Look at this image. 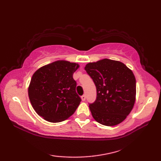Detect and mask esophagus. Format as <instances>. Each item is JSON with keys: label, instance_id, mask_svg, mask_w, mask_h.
<instances>
[{"label": "esophagus", "instance_id": "esophagus-1", "mask_svg": "<svg viewBox=\"0 0 161 161\" xmlns=\"http://www.w3.org/2000/svg\"><path fill=\"white\" fill-rule=\"evenodd\" d=\"M81 100L85 101V100H86V95H82V96L81 97Z\"/></svg>", "mask_w": 161, "mask_h": 161}]
</instances>
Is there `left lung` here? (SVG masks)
Segmentation results:
<instances>
[{"label":"left lung","mask_w":161,"mask_h":161,"mask_svg":"<svg viewBox=\"0 0 161 161\" xmlns=\"http://www.w3.org/2000/svg\"><path fill=\"white\" fill-rule=\"evenodd\" d=\"M84 69L97 89L96 100L89 104L93 118L110 126L124 121L136 100V81L131 70L120 61L108 59L88 63Z\"/></svg>","instance_id":"1"}]
</instances>
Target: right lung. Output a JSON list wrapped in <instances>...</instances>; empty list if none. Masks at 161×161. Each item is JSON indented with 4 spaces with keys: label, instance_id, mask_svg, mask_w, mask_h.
<instances>
[{
    "label": "right lung",
    "instance_id": "obj_1",
    "mask_svg": "<svg viewBox=\"0 0 161 161\" xmlns=\"http://www.w3.org/2000/svg\"><path fill=\"white\" fill-rule=\"evenodd\" d=\"M78 64L59 60L39 68L33 74L28 95L36 113L46 121L59 122L73 115L81 98L76 93L73 73Z\"/></svg>",
    "mask_w": 161,
    "mask_h": 161
}]
</instances>
